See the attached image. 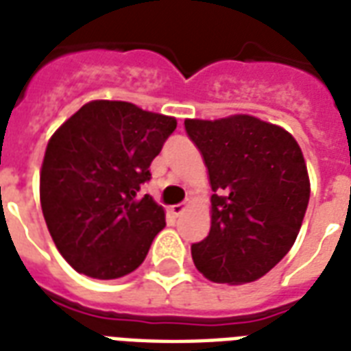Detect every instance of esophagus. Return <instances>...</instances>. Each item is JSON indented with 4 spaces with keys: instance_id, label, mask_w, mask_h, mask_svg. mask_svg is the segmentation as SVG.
<instances>
[{
    "instance_id": "1",
    "label": "esophagus",
    "mask_w": 351,
    "mask_h": 351,
    "mask_svg": "<svg viewBox=\"0 0 351 351\" xmlns=\"http://www.w3.org/2000/svg\"><path fill=\"white\" fill-rule=\"evenodd\" d=\"M184 210H186V204H175V206H171V211H173L175 215H182V213H184Z\"/></svg>"
}]
</instances>
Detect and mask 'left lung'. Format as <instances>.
I'll list each match as a JSON object with an SVG mask.
<instances>
[{
  "label": "left lung",
  "instance_id": "obj_1",
  "mask_svg": "<svg viewBox=\"0 0 351 351\" xmlns=\"http://www.w3.org/2000/svg\"><path fill=\"white\" fill-rule=\"evenodd\" d=\"M211 186V228L191 245L195 267L215 283L256 282L291 250L309 202L300 145L272 123L237 114L186 119Z\"/></svg>",
  "mask_w": 351,
  "mask_h": 351
}]
</instances>
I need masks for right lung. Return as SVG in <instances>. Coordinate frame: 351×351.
<instances>
[{
	"instance_id": "1",
	"label": "right lung",
	"mask_w": 351,
	"mask_h": 351,
	"mask_svg": "<svg viewBox=\"0 0 351 351\" xmlns=\"http://www.w3.org/2000/svg\"><path fill=\"white\" fill-rule=\"evenodd\" d=\"M176 119L125 101H92L51 136L40 202L58 252L75 271L116 280L136 271L165 213L140 195Z\"/></svg>"
}]
</instances>
